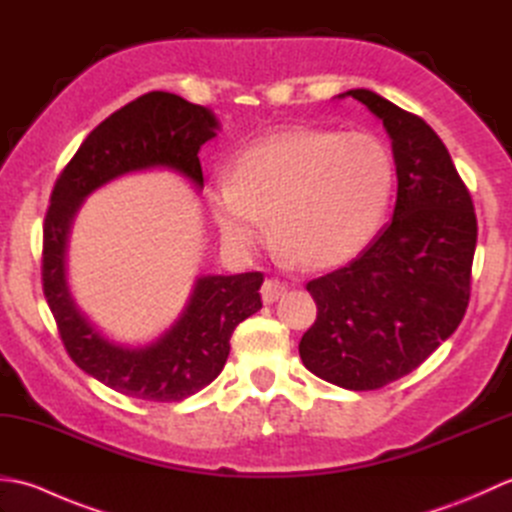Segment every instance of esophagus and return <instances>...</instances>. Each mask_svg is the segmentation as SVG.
I'll use <instances>...</instances> for the list:
<instances>
[{"label":"esophagus","instance_id":"34e87169","mask_svg":"<svg viewBox=\"0 0 512 512\" xmlns=\"http://www.w3.org/2000/svg\"><path fill=\"white\" fill-rule=\"evenodd\" d=\"M286 292H288L286 284H281V281H277V279H266L262 286V299H264V303H275L284 297Z\"/></svg>","mask_w":512,"mask_h":512}]
</instances>
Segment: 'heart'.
<instances>
[{"label": "heart", "mask_w": 512, "mask_h": 512, "mask_svg": "<svg viewBox=\"0 0 512 512\" xmlns=\"http://www.w3.org/2000/svg\"><path fill=\"white\" fill-rule=\"evenodd\" d=\"M394 193V162L378 138L295 127L244 147L211 211L226 246L275 242L303 268L328 270L361 255Z\"/></svg>", "instance_id": "heart-1"}]
</instances>
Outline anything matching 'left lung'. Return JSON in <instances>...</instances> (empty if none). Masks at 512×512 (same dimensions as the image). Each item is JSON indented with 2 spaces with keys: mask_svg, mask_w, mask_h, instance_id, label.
<instances>
[{
  "mask_svg": "<svg viewBox=\"0 0 512 512\" xmlns=\"http://www.w3.org/2000/svg\"><path fill=\"white\" fill-rule=\"evenodd\" d=\"M383 121L394 151V217L350 264L306 286L317 321L301 336L312 374L352 391L407 376L458 330L471 297L477 220L440 136L372 90H347Z\"/></svg>",
  "mask_w": 512,
  "mask_h": 512,
  "instance_id": "left-lung-1",
  "label": "left lung"
}]
</instances>
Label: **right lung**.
<instances>
[{"instance_id":"right-lung-1","label":"right lung","mask_w":512,"mask_h":512,"mask_svg":"<svg viewBox=\"0 0 512 512\" xmlns=\"http://www.w3.org/2000/svg\"><path fill=\"white\" fill-rule=\"evenodd\" d=\"M220 123L211 110L171 92H149L90 132L54 184L43 222V295L61 341L85 374L129 398L176 402L220 376L231 334L262 308V273L200 275L180 317L147 345L110 341L81 312L68 286L65 255L85 198L125 173L171 169L204 187L198 151Z\"/></svg>"}]
</instances>
